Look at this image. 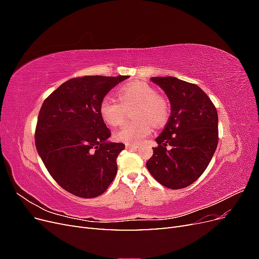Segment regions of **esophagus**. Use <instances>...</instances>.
I'll return each instance as SVG.
<instances>
[{
	"label": "esophagus",
	"mask_w": 259,
	"mask_h": 259,
	"mask_svg": "<svg viewBox=\"0 0 259 259\" xmlns=\"http://www.w3.org/2000/svg\"><path fill=\"white\" fill-rule=\"evenodd\" d=\"M125 147H126V149H128V150H136V149L139 148L137 145H130V144H126Z\"/></svg>",
	"instance_id": "1"
}]
</instances>
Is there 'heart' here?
<instances>
[{"instance_id": "obj_1", "label": "heart", "mask_w": 259, "mask_h": 259, "mask_svg": "<svg viewBox=\"0 0 259 259\" xmlns=\"http://www.w3.org/2000/svg\"><path fill=\"white\" fill-rule=\"evenodd\" d=\"M120 101L106 96L99 106L100 115L110 126L120 125L125 115V109L136 106L133 112L135 122L125 124L114 133V139L120 143L138 145L152 132V125L162 126L166 122L169 109L167 101L159 96L151 85L147 83H127L117 90Z\"/></svg>"}]
</instances>
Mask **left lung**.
Instances as JSON below:
<instances>
[{
	"instance_id": "8db88e82",
	"label": "left lung",
	"mask_w": 259,
	"mask_h": 259,
	"mask_svg": "<svg viewBox=\"0 0 259 259\" xmlns=\"http://www.w3.org/2000/svg\"><path fill=\"white\" fill-rule=\"evenodd\" d=\"M166 94L170 116L146 163L152 177L169 189L194 183L206 169L218 144L216 108L198 85L175 76L150 79Z\"/></svg>"
}]
</instances>
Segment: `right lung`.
<instances>
[{"label":"right lung","instance_id":"add662e5","mask_svg":"<svg viewBox=\"0 0 259 259\" xmlns=\"http://www.w3.org/2000/svg\"><path fill=\"white\" fill-rule=\"evenodd\" d=\"M127 75L75 77L44 100L37 117L35 147L56 183L80 198L103 194L116 175L125 148L111 143L100 115L101 100Z\"/></svg>","mask_w":259,"mask_h":259}]
</instances>
